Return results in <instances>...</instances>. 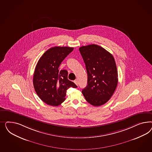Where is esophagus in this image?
Here are the masks:
<instances>
[{"label":"esophagus","mask_w":152,"mask_h":152,"mask_svg":"<svg viewBox=\"0 0 152 152\" xmlns=\"http://www.w3.org/2000/svg\"><path fill=\"white\" fill-rule=\"evenodd\" d=\"M74 83H75V84H76V85L78 86V80H75L74 81Z\"/></svg>","instance_id":"1"}]
</instances>
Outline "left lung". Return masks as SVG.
I'll use <instances>...</instances> for the list:
<instances>
[{
  "instance_id": "8db88e82",
  "label": "left lung",
  "mask_w": 152,
  "mask_h": 152,
  "mask_svg": "<svg viewBox=\"0 0 152 152\" xmlns=\"http://www.w3.org/2000/svg\"><path fill=\"white\" fill-rule=\"evenodd\" d=\"M79 51L88 74V85L82 91L86 100L101 106L109 100L118 85V71L114 57L101 46H82Z\"/></svg>"
}]
</instances>
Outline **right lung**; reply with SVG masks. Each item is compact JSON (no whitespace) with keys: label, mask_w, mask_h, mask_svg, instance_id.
I'll list each match as a JSON object with an SVG mask.
<instances>
[{"label":"right lung","mask_w":152,"mask_h":152,"mask_svg":"<svg viewBox=\"0 0 152 152\" xmlns=\"http://www.w3.org/2000/svg\"><path fill=\"white\" fill-rule=\"evenodd\" d=\"M73 50L69 47H52L37 62L33 75L34 88L39 97L49 105H60L65 100L67 90L77 87L68 80L67 70L58 69L61 62Z\"/></svg>","instance_id":"add662e5"}]
</instances>
